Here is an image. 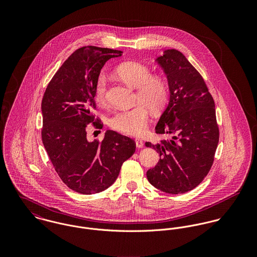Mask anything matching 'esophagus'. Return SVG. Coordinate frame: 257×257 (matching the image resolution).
I'll return each instance as SVG.
<instances>
[{
    "instance_id": "obj_1",
    "label": "esophagus",
    "mask_w": 257,
    "mask_h": 257,
    "mask_svg": "<svg viewBox=\"0 0 257 257\" xmlns=\"http://www.w3.org/2000/svg\"><path fill=\"white\" fill-rule=\"evenodd\" d=\"M136 146H137L138 148H143L144 147V142L142 140H140V139H137L136 140Z\"/></svg>"
}]
</instances>
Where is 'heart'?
Returning a JSON list of instances; mask_svg holds the SVG:
<instances>
[{"mask_svg": "<svg viewBox=\"0 0 257 257\" xmlns=\"http://www.w3.org/2000/svg\"><path fill=\"white\" fill-rule=\"evenodd\" d=\"M115 73L130 86L138 88L136 101L141 104L131 109L114 111L109 118V125L127 136H141L148 124L147 109L158 112L166 107L170 96L169 84L161 77L152 76L147 65L140 62L121 63L116 67ZM107 91V77L101 72L97 76L94 86L95 100L98 104H106Z\"/></svg>", "mask_w": 257, "mask_h": 257, "instance_id": "1", "label": "heart"}]
</instances>
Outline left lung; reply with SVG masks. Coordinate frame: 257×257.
Listing matches in <instances>:
<instances>
[{
	"mask_svg": "<svg viewBox=\"0 0 257 257\" xmlns=\"http://www.w3.org/2000/svg\"><path fill=\"white\" fill-rule=\"evenodd\" d=\"M157 61L167 75L170 101L155 133L172 139L146 143L160 156L147 179L162 192L183 194L201 183L214 163L220 138L215 102L202 75L180 51L165 50Z\"/></svg>",
	"mask_w": 257,
	"mask_h": 257,
	"instance_id": "left-lung-1",
	"label": "left lung"
}]
</instances>
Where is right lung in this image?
<instances>
[{"label": "right lung", "mask_w": 257, "mask_h": 257, "mask_svg": "<svg viewBox=\"0 0 257 257\" xmlns=\"http://www.w3.org/2000/svg\"><path fill=\"white\" fill-rule=\"evenodd\" d=\"M121 53L93 45L78 48L54 74L42 98V144L63 183L80 194L109 188L136 151L132 139L113 131H107L102 142L87 140L88 124L103 127L93 112L96 78L110 58Z\"/></svg>", "instance_id": "obj_1"}]
</instances>
